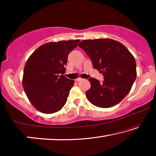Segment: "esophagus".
Wrapping results in <instances>:
<instances>
[{"label":"esophagus","mask_w":156,"mask_h":156,"mask_svg":"<svg viewBox=\"0 0 156 156\" xmlns=\"http://www.w3.org/2000/svg\"><path fill=\"white\" fill-rule=\"evenodd\" d=\"M83 80V78H80V77H78V78H76V82H79V81H81V80Z\"/></svg>","instance_id":"obj_1"}]
</instances>
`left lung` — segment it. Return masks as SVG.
<instances>
[{
  "instance_id": "8db88e82",
  "label": "left lung",
  "mask_w": 156,
  "mask_h": 156,
  "mask_svg": "<svg viewBox=\"0 0 156 156\" xmlns=\"http://www.w3.org/2000/svg\"><path fill=\"white\" fill-rule=\"evenodd\" d=\"M78 46L90 57L94 69L104 75L102 83L91 78V87L86 97L91 104L109 108L122 101L135 81L136 62L122 43L113 39L83 40Z\"/></svg>"
}]
</instances>
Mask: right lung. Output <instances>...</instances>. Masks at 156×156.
Returning a JSON list of instances; mask_svg holds the SVG:
<instances>
[{"label": "right lung", "instance_id": "add662e5", "mask_svg": "<svg viewBox=\"0 0 156 156\" xmlns=\"http://www.w3.org/2000/svg\"><path fill=\"white\" fill-rule=\"evenodd\" d=\"M80 40L50 42L36 49L25 63L23 87L31 105L43 113H54L67 102L74 80L63 75L69 53Z\"/></svg>", "mask_w": 156, "mask_h": 156}]
</instances>
